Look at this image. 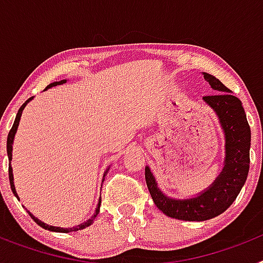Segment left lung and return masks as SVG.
<instances>
[{
    "instance_id": "8db88e82",
    "label": "left lung",
    "mask_w": 263,
    "mask_h": 263,
    "mask_svg": "<svg viewBox=\"0 0 263 263\" xmlns=\"http://www.w3.org/2000/svg\"><path fill=\"white\" fill-rule=\"evenodd\" d=\"M203 75L211 87L217 90L216 95L204 96L203 100L215 110L224 130L222 171L199 196L178 200L167 197L160 191L150 168H145L146 184L155 205L168 217L184 221H204L221 215L236 200L249 173L252 134L242 104L218 79L206 72H203Z\"/></svg>"
}]
</instances>
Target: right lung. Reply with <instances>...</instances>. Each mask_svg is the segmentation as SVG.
<instances>
[{
  "label": "right lung",
  "mask_w": 263,
  "mask_h": 263,
  "mask_svg": "<svg viewBox=\"0 0 263 263\" xmlns=\"http://www.w3.org/2000/svg\"><path fill=\"white\" fill-rule=\"evenodd\" d=\"M66 83V80H60V81H55V83H51L50 85H47V88L46 89H48V88L51 87H55V85H60V84H64ZM32 97H30L27 101H25V104H23L22 106L20 108V110H18L17 113V117H15V121H14L13 126H11L10 132H9V136H8V143H6V150H8V157H9V160L11 162V152H13V141H14V136H15V133H17V129H18V125H20V120H21V116H22V111L23 109H25V106L27 105V103L29 101H31ZM109 170V168H108ZM108 170L105 171V174L108 173ZM105 174H104V176H105ZM9 180H10V187H11V191H13L14 196L17 197L18 200H20V197H18L17 195V191H15V187H14V178H13V168H11V166H9ZM100 205H101V196H100V200H99V204H97L96 206V211H95L93 216L89 218V220H87L85 222H83V224L78 225V227H73V228H60V227H51V225H47L45 224L43 221H41V220H38V218L35 217L34 215H31V213L29 212V215L31 216V218L34 220V221L36 222V224L39 225V227H42L43 229H47V231H51V232H60V233H68V232H76V231H81V229H84V228L89 227L92 222L95 221V218L97 217V215H99L100 212Z\"/></svg>",
  "instance_id": "1"
}]
</instances>
